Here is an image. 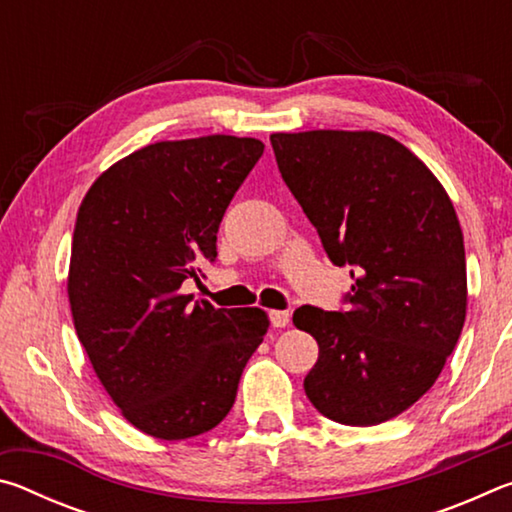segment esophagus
Instances as JSON below:
<instances>
[{"mask_svg":"<svg viewBox=\"0 0 512 512\" xmlns=\"http://www.w3.org/2000/svg\"><path fill=\"white\" fill-rule=\"evenodd\" d=\"M268 316H271V325L273 327H287L289 320H291L289 311H280V309H273Z\"/></svg>","mask_w":512,"mask_h":512,"instance_id":"1","label":"esophagus"}]
</instances>
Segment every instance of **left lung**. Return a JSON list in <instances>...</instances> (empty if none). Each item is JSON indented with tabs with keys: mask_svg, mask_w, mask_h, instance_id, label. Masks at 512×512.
Masks as SVG:
<instances>
[{
	"mask_svg": "<svg viewBox=\"0 0 512 512\" xmlns=\"http://www.w3.org/2000/svg\"><path fill=\"white\" fill-rule=\"evenodd\" d=\"M271 144L327 257L354 268L348 311L305 305L293 314L318 343L305 393L334 422L391 420L433 386L465 323L454 205L427 164L388 135L273 133Z\"/></svg>",
	"mask_w": 512,
	"mask_h": 512,
	"instance_id": "1",
	"label": "left lung"
}]
</instances>
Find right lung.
Here are the masks:
<instances>
[{"mask_svg": "<svg viewBox=\"0 0 512 512\" xmlns=\"http://www.w3.org/2000/svg\"><path fill=\"white\" fill-rule=\"evenodd\" d=\"M255 137L155 142L94 180L76 214L67 296L79 341L124 418L160 440L214 429L264 341L266 311L192 305L225 210L262 158Z\"/></svg>", "mask_w": 512, "mask_h": 512, "instance_id": "obj_1", "label": "right lung"}]
</instances>
